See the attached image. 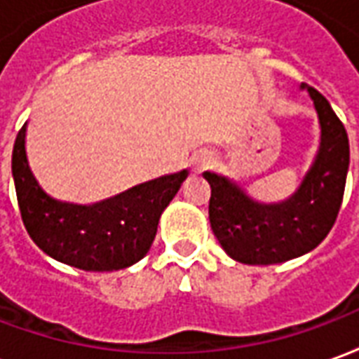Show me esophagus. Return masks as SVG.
Instances as JSON below:
<instances>
[{
    "label": "esophagus",
    "instance_id": "34e87169",
    "mask_svg": "<svg viewBox=\"0 0 359 359\" xmlns=\"http://www.w3.org/2000/svg\"><path fill=\"white\" fill-rule=\"evenodd\" d=\"M210 163H211V157L208 156V154H202V156H198L194 159V169L202 171V169H205Z\"/></svg>",
    "mask_w": 359,
    "mask_h": 359
}]
</instances>
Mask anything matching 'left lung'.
I'll use <instances>...</instances> for the list:
<instances>
[{
    "mask_svg": "<svg viewBox=\"0 0 359 359\" xmlns=\"http://www.w3.org/2000/svg\"><path fill=\"white\" fill-rule=\"evenodd\" d=\"M308 88L316 105L321 144L300 188L286 202L259 203L238 184L205 171L210 182V223L229 256L248 265L283 264L317 248L337 221L350 165L344 125L316 88Z\"/></svg>",
    "mask_w": 359,
    "mask_h": 359,
    "instance_id": "1",
    "label": "left lung"
}]
</instances>
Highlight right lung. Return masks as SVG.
Segmentation results:
<instances>
[{"label":"right lung","instance_id":"obj_1","mask_svg":"<svg viewBox=\"0 0 359 359\" xmlns=\"http://www.w3.org/2000/svg\"><path fill=\"white\" fill-rule=\"evenodd\" d=\"M25 144L27 125L17 134L11 163L22 223L38 248L76 269L117 271L140 262L188 177V171L159 177L94 205L59 202L38 184Z\"/></svg>","mask_w":359,"mask_h":359}]
</instances>
